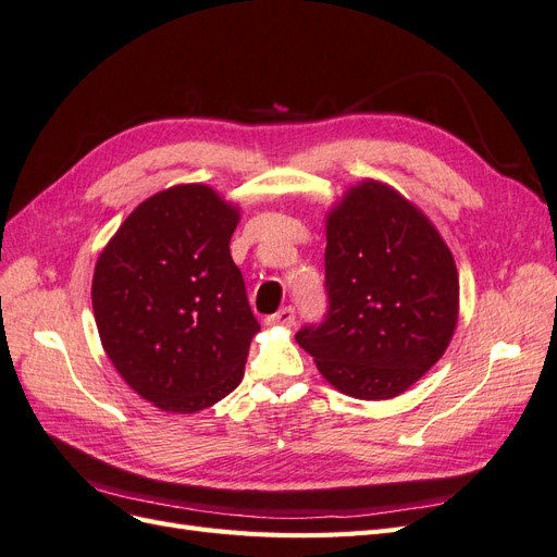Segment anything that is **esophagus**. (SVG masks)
Returning <instances> with one entry per match:
<instances>
[{"label":"esophagus","mask_w":557,"mask_h":557,"mask_svg":"<svg viewBox=\"0 0 557 557\" xmlns=\"http://www.w3.org/2000/svg\"><path fill=\"white\" fill-rule=\"evenodd\" d=\"M267 325H283V327H293L295 325V309L283 307L274 315H267Z\"/></svg>","instance_id":"1"}]
</instances>
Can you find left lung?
<instances>
[{
  "instance_id": "1",
  "label": "left lung",
  "mask_w": 557,
  "mask_h": 557,
  "mask_svg": "<svg viewBox=\"0 0 557 557\" xmlns=\"http://www.w3.org/2000/svg\"><path fill=\"white\" fill-rule=\"evenodd\" d=\"M325 323L297 344L336 391L393 399L446 352L460 278L440 230L393 185L364 178L325 215Z\"/></svg>"
}]
</instances>
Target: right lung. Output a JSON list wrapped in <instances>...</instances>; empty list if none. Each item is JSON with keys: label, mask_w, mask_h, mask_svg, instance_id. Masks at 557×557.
<instances>
[{"label": "right lung", "mask_w": 557, "mask_h": 557, "mask_svg": "<svg viewBox=\"0 0 557 557\" xmlns=\"http://www.w3.org/2000/svg\"><path fill=\"white\" fill-rule=\"evenodd\" d=\"M242 211L205 183L144 199L99 252L92 311L107 358L166 413H197L244 379L260 332L230 239Z\"/></svg>", "instance_id": "1"}]
</instances>
